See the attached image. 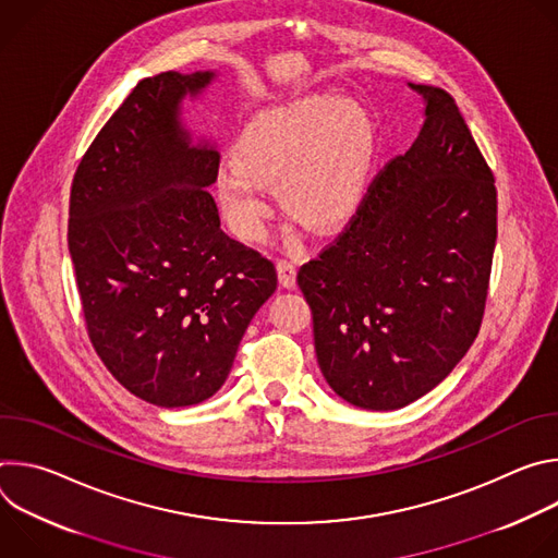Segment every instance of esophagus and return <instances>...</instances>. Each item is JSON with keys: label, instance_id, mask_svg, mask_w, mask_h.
Masks as SVG:
<instances>
[{"label": "esophagus", "instance_id": "1", "mask_svg": "<svg viewBox=\"0 0 558 558\" xmlns=\"http://www.w3.org/2000/svg\"><path fill=\"white\" fill-rule=\"evenodd\" d=\"M276 269H278L280 284L287 287V289H291V287L295 284V271H298V269H295V263L289 260V258H280L278 265H276Z\"/></svg>", "mask_w": 558, "mask_h": 558}]
</instances>
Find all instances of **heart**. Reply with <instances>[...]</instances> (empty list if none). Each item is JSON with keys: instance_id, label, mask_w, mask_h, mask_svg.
I'll use <instances>...</instances> for the list:
<instances>
[{"instance_id": "1", "label": "heart", "mask_w": 558, "mask_h": 558, "mask_svg": "<svg viewBox=\"0 0 558 558\" xmlns=\"http://www.w3.org/2000/svg\"><path fill=\"white\" fill-rule=\"evenodd\" d=\"M375 156V123L353 99L304 97L256 112L238 132L216 198L231 229L258 241L278 187L282 207L311 231H331L357 209Z\"/></svg>"}]
</instances>
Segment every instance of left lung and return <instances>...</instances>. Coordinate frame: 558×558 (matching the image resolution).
Returning <instances> with one entry per match:
<instances>
[{"instance_id":"left-lung-1","label":"left lung","mask_w":558,"mask_h":558,"mask_svg":"<svg viewBox=\"0 0 558 558\" xmlns=\"http://www.w3.org/2000/svg\"><path fill=\"white\" fill-rule=\"evenodd\" d=\"M411 88L426 101L420 136L298 271L317 364L342 400L366 411L420 400L468 353L497 243L495 174L454 99Z\"/></svg>"}]
</instances>
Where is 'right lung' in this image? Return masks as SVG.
I'll return each instance as SVG.
<instances>
[{"mask_svg": "<svg viewBox=\"0 0 558 558\" xmlns=\"http://www.w3.org/2000/svg\"><path fill=\"white\" fill-rule=\"evenodd\" d=\"M214 72L143 78L78 163L68 250L88 338L119 384L163 407L205 402L227 379L271 260L222 229L209 185L220 156L192 145L185 95Z\"/></svg>", "mask_w": 558, "mask_h": 558, "instance_id": "right-lung-1", "label": "right lung"}]
</instances>
